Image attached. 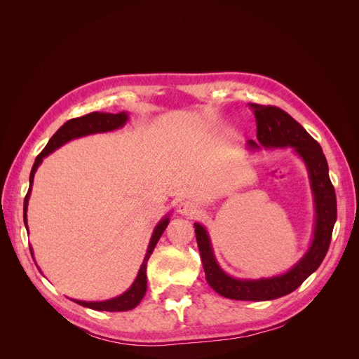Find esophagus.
I'll return each instance as SVG.
<instances>
[{
  "mask_svg": "<svg viewBox=\"0 0 359 359\" xmlns=\"http://www.w3.org/2000/svg\"><path fill=\"white\" fill-rule=\"evenodd\" d=\"M177 211L182 215H187V217H196L201 212L198 203H194L191 201H181L177 206Z\"/></svg>",
  "mask_w": 359,
  "mask_h": 359,
  "instance_id": "1",
  "label": "esophagus"
}]
</instances>
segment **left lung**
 Segmentation results:
<instances>
[{"label": "left lung", "mask_w": 359, "mask_h": 359, "mask_svg": "<svg viewBox=\"0 0 359 359\" xmlns=\"http://www.w3.org/2000/svg\"><path fill=\"white\" fill-rule=\"evenodd\" d=\"M257 124V140H248L250 149L290 147L306 163L311 191L314 196V233L309 252L287 273L259 280L235 278L227 276L217 264L210 235L201 223H194L196 241L203 264L205 278L219 295L240 301H269L285 297L302 285L310 274L319 268L330 248L332 229L337 220L335 190L330 180L328 163L320 145L299 123L276 106L250 103Z\"/></svg>", "instance_id": "1"}]
</instances>
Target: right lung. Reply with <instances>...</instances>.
Returning a JSON list of instances; mask_svg holds the SVG:
<instances>
[{
	"instance_id": "add662e5",
	"label": "right lung",
	"mask_w": 359,
	"mask_h": 359,
	"mask_svg": "<svg viewBox=\"0 0 359 359\" xmlns=\"http://www.w3.org/2000/svg\"><path fill=\"white\" fill-rule=\"evenodd\" d=\"M128 119V114L127 112H119V114H106V112H91L88 115H83L79 118H73L69 119L67 123H64L58 130L57 133L53 135L48 145L43 148L41 153L37 156L34 165H32L31 173H29V189L24 201V223L25 227L27 226V210H28V201L31 196V187H32V181H34V173L37 170V168L40 166V163L43 161L46 156H49L50 153H53L57 148L62 147L64 144H67L69 140L76 139V137H82V136H88V135H94V133H104V132H112V130L121 128ZM169 224V217L166 215L165 219H161L160 223L156 226V229L153 232V236H151V241L147 250V255L142 265H140V269L137 273L136 280L133 281V285L130 286L128 290H126L123 295H119L116 298L107 299V301H79V299H73L74 302H78L79 306L88 307L93 310H99V311H127L135 309L137 304L142 301L145 292H147V264L148 259L153 253L154 247L157 245L160 236L165 232V229ZM31 255H32V248Z\"/></svg>"
}]
</instances>
